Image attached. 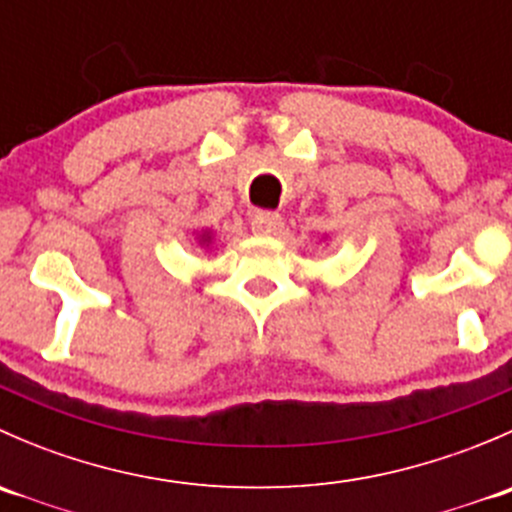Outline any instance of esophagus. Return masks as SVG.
Here are the masks:
<instances>
[{"label": "esophagus", "instance_id": "obj_1", "mask_svg": "<svg viewBox=\"0 0 512 512\" xmlns=\"http://www.w3.org/2000/svg\"><path fill=\"white\" fill-rule=\"evenodd\" d=\"M282 230V215L270 213V210H260L252 215V232L255 235H277Z\"/></svg>", "mask_w": 512, "mask_h": 512}]
</instances>
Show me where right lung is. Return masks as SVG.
Instances as JSON below:
<instances>
[{
    "label": "right lung",
    "instance_id": "add662e5",
    "mask_svg": "<svg viewBox=\"0 0 512 512\" xmlns=\"http://www.w3.org/2000/svg\"><path fill=\"white\" fill-rule=\"evenodd\" d=\"M200 242H203V245H208V242H210V232H203V235H200Z\"/></svg>",
    "mask_w": 512,
    "mask_h": 512
}]
</instances>
